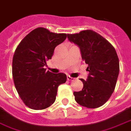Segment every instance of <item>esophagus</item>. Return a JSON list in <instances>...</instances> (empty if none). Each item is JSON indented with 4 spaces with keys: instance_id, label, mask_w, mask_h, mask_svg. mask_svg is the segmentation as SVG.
<instances>
[{
    "instance_id": "34e87169",
    "label": "esophagus",
    "mask_w": 131,
    "mask_h": 131,
    "mask_svg": "<svg viewBox=\"0 0 131 131\" xmlns=\"http://www.w3.org/2000/svg\"><path fill=\"white\" fill-rule=\"evenodd\" d=\"M67 80H69V81H73L75 80L74 78H73V77H71L70 75H67Z\"/></svg>"
}]
</instances>
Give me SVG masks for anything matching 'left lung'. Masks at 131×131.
<instances>
[{
  "instance_id": "obj_1",
  "label": "left lung",
  "mask_w": 131,
  "mask_h": 131,
  "mask_svg": "<svg viewBox=\"0 0 131 131\" xmlns=\"http://www.w3.org/2000/svg\"><path fill=\"white\" fill-rule=\"evenodd\" d=\"M69 40L80 47L82 58L88 64L89 76L82 91L73 92L80 105L89 108L101 106L113 93L119 71V58L113 46L93 30L67 35Z\"/></svg>"
}]
</instances>
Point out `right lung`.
I'll use <instances>...</instances> for the list:
<instances>
[{"label":"right lung","instance_id":"1","mask_svg":"<svg viewBox=\"0 0 131 131\" xmlns=\"http://www.w3.org/2000/svg\"><path fill=\"white\" fill-rule=\"evenodd\" d=\"M67 36L38 27L28 34L15 50L12 61L15 87L24 104L31 109L49 107L56 100L59 85L67 81L66 74L53 73L45 68L55 47Z\"/></svg>","mask_w":131,"mask_h":131}]
</instances>
